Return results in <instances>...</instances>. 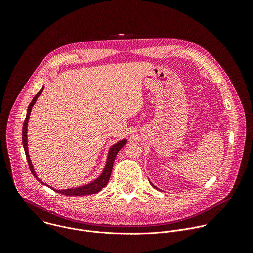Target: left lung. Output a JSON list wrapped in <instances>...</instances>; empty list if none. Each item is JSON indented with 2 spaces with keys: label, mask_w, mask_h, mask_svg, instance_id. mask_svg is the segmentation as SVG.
Masks as SVG:
<instances>
[{
  "label": "left lung",
  "mask_w": 253,
  "mask_h": 253,
  "mask_svg": "<svg viewBox=\"0 0 253 253\" xmlns=\"http://www.w3.org/2000/svg\"><path fill=\"white\" fill-rule=\"evenodd\" d=\"M150 183H151V182H150ZM151 185H152V186H153V187H154V188H155V189H157V190H158V188H157V187H156V186H154V185H153V184H152V183H151Z\"/></svg>",
  "instance_id": "8db88e82"
}]
</instances>
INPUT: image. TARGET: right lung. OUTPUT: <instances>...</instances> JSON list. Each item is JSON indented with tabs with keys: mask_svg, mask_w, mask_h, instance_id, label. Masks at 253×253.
Here are the masks:
<instances>
[{
	"mask_svg": "<svg viewBox=\"0 0 253 253\" xmlns=\"http://www.w3.org/2000/svg\"><path fill=\"white\" fill-rule=\"evenodd\" d=\"M44 90V87H42V89L36 94V96L33 98L32 102L30 103L29 107H28V110H27V116H26V119L24 121V124H23V146H24V150H25V153H26V157H27V160H28V164H29V167H30V170L32 172V174L34 175V177L38 180L39 182H41L42 184L46 185V186H49L47 184H45L44 182H42L41 180L38 178L37 174H36L35 170H34V167H33V164L31 162V159H30V155H29V151H28V137H27V127H28V122H29V118H30V115H31V111H32V108L34 106V104L36 103V101H37L38 97L41 95V93L43 92ZM126 139H123L119 142H117L116 144H114V145L110 148L109 150V153H108V157H107V161H106V165H105V168L102 172V174L97 178L95 179L93 182L87 184V185H84V186H79V187H76V188H71V189H62V190H56L52 187L53 190H55L56 192L60 193V194H63V195H67V196H82V195H90V194H94V193H97L99 191L102 190V188H104L108 181H109V178L111 176V172H112V169H113V164H114V160L116 158V155L117 153L119 152V150L125 145L126 144Z\"/></svg>",
	"mask_w": 253,
	"mask_h": 253,
	"instance_id": "right-lung-1",
	"label": "right lung"
}]
</instances>
